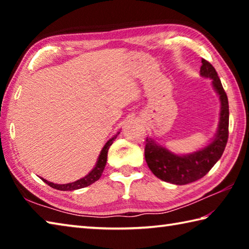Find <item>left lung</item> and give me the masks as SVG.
<instances>
[{"mask_svg": "<svg viewBox=\"0 0 249 249\" xmlns=\"http://www.w3.org/2000/svg\"><path fill=\"white\" fill-rule=\"evenodd\" d=\"M201 74L213 79L214 89L220 95L221 117L214 141L204 149L188 156H177L158 146L151 140H146L145 159L151 172L166 182L178 185L188 184L201 179L212 169L224 153L229 140V100L223 89L216 70L208 60L202 59Z\"/></svg>", "mask_w": 249, "mask_h": 249, "instance_id": "8db88e82", "label": "left lung"}]
</instances>
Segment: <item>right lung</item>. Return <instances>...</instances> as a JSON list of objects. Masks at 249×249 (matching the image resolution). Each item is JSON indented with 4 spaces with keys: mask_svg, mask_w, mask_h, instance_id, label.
I'll list each match as a JSON object with an SVG mask.
<instances>
[{
    "mask_svg": "<svg viewBox=\"0 0 249 249\" xmlns=\"http://www.w3.org/2000/svg\"><path fill=\"white\" fill-rule=\"evenodd\" d=\"M119 134V133H117ZM117 137V135H115L114 137H112L111 140H109L107 144L104 145L102 151H101V154L99 156V159H98V162H96V165L94 167V169L92 170L89 175L84 177L82 179H79L77 181H74V182H71V183H67V184H56V183H53V182H49V181L43 179L44 182L47 183L50 187L53 188V189H57V190H61V191H72V190H77V189H81V188H86L88 185H90L92 183H94L95 181H98L100 179V177L102 176V172L105 168V165H107V151L109 146L113 144V142H114L115 138Z\"/></svg>",
    "mask_w": 249,
    "mask_h": 249,
    "instance_id": "1",
    "label": "right lung"
}]
</instances>
